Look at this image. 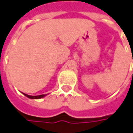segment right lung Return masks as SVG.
Instances as JSON below:
<instances>
[{
	"mask_svg": "<svg viewBox=\"0 0 133 133\" xmlns=\"http://www.w3.org/2000/svg\"><path fill=\"white\" fill-rule=\"evenodd\" d=\"M23 94L26 96V97H27L30 98V99H39V98H42V97H44V96L46 95H37V96H31V95H28L24 94V93H23Z\"/></svg>",
	"mask_w": 133,
	"mask_h": 133,
	"instance_id": "1",
	"label": "right lung"
}]
</instances>
